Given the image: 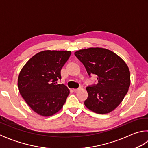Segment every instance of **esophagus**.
<instances>
[{
  "mask_svg": "<svg viewBox=\"0 0 148 148\" xmlns=\"http://www.w3.org/2000/svg\"><path fill=\"white\" fill-rule=\"evenodd\" d=\"M82 89V87H78V88L77 89H74L73 90H74V91H79V90H80V89Z\"/></svg>",
  "mask_w": 148,
  "mask_h": 148,
  "instance_id": "34e87169",
  "label": "esophagus"
}]
</instances>
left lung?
I'll use <instances>...</instances> for the list:
<instances>
[{
	"instance_id": "1",
	"label": "left lung",
	"mask_w": 148,
	"mask_h": 148,
	"mask_svg": "<svg viewBox=\"0 0 148 148\" xmlns=\"http://www.w3.org/2000/svg\"><path fill=\"white\" fill-rule=\"evenodd\" d=\"M87 73L97 76L98 83L87 87L84 104L97 114H108L121 103L131 84L130 71L121 57L109 49L90 47L74 53Z\"/></svg>"
}]
</instances>
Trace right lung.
<instances>
[{
    "label": "right lung",
    "instance_id": "obj_1",
    "mask_svg": "<svg viewBox=\"0 0 148 148\" xmlns=\"http://www.w3.org/2000/svg\"><path fill=\"white\" fill-rule=\"evenodd\" d=\"M71 55L70 51L46 50L31 57L20 72L17 86L20 94L36 113L51 116L61 110L70 91L63 84L61 71Z\"/></svg>",
    "mask_w": 148,
    "mask_h": 148
}]
</instances>
